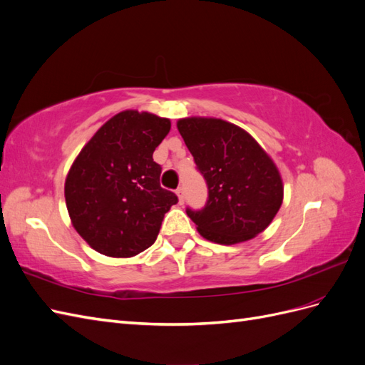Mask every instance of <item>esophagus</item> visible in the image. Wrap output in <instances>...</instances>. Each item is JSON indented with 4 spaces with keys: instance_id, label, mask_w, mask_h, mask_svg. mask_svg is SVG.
Masks as SVG:
<instances>
[{
    "instance_id": "obj_1",
    "label": "esophagus",
    "mask_w": 365,
    "mask_h": 365,
    "mask_svg": "<svg viewBox=\"0 0 365 365\" xmlns=\"http://www.w3.org/2000/svg\"><path fill=\"white\" fill-rule=\"evenodd\" d=\"M176 195H178V197H180V202L182 204V202H184V197H185V190H184V187H178V189H176Z\"/></svg>"
}]
</instances>
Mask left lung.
<instances>
[{
	"instance_id": "obj_1",
	"label": "left lung",
	"mask_w": 365,
	"mask_h": 365,
	"mask_svg": "<svg viewBox=\"0 0 365 365\" xmlns=\"http://www.w3.org/2000/svg\"><path fill=\"white\" fill-rule=\"evenodd\" d=\"M176 126L207 182L205 205L185 210L201 236L233 245L262 233L283 201L268 153L247 130L220 118H181Z\"/></svg>"
}]
</instances>
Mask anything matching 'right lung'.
<instances>
[{
	"label": "right lung",
	"mask_w": 365,
	"mask_h": 365,
	"mask_svg": "<svg viewBox=\"0 0 365 365\" xmlns=\"http://www.w3.org/2000/svg\"><path fill=\"white\" fill-rule=\"evenodd\" d=\"M170 120L123 111L98 129L74 160L65 201L88 245L109 257H132L155 242L164 215L178 196L160 185L153 150Z\"/></svg>",
	"instance_id": "add662e5"
}]
</instances>
